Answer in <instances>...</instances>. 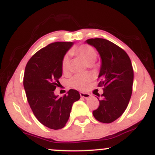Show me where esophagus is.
<instances>
[{"mask_svg": "<svg viewBox=\"0 0 155 155\" xmlns=\"http://www.w3.org/2000/svg\"><path fill=\"white\" fill-rule=\"evenodd\" d=\"M80 96H81V97H84V98H88V97H90L91 95L89 93H87V92H80Z\"/></svg>", "mask_w": 155, "mask_h": 155, "instance_id": "1", "label": "esophagus"}]
</instances>
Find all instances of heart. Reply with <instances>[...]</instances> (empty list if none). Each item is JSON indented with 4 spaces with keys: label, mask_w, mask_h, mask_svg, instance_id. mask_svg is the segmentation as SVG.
Masks as SVG:
<instances>
[{
    "label": "heart",
    "mask_w": 155,
    "mask_h": 155,
    "mask_svg": "<svg viewBox=\"0 0 155 155\" xmlns=\"http://www.w3.org/2000/svg\"><path fill=\"white\" fill-rule=\"evenodd\" d=\"M71 52L81 58L88 65L93 63L97 58V51L93 47L87 44H83L79 46V47L74 48L71 50ZM61 68L63 74H65L69 71L70 59L68 55L66 54L63 57L61 63ZM90 79L91 78L89 75H75L70 79L69 84L72 87L78 90H84L87 87Z\"/></svg>",
    "instance_id": "heart-1"
}]
</instances>
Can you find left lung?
<instances>
[{"label": "left lung", "mask_w": 155, "mask_h": 155, "mask_svg": "<svg viewBox=\"0 0 155 155\" xmlns=\"http://www.w3.org/2000/svg\"><path fill=\"white\" fill-rule=\"evenodd\" d=\"M86 42L93 46L101 55L98 87H104L103 99L92 114L99 122L111 123L127 107L133 91V69L130 59L122 48L104 38H90ZM98 96V95H97Z\"/></svg>", "instance_id": "left-lung-1"}]
</instances>
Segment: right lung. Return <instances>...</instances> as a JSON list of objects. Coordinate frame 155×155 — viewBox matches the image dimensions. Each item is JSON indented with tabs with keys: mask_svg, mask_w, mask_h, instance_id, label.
Listing matches in <instances>:
<instances>
[{
	"mask_svg": "<svg viewBox=\"0 0 155 155\" xmlns=\"http://www.w3.org/2000/svg\"><path fill=\"white\" fill-rule=\"evenodd\" d=\"M73 42H54L42 48L32 56L25 70L23 85L33 113L46 127L62 129L70 117L72 105L79 101L77 90L58 97L54 91L60 84L61 63Z\"/></svg>",
	"mask_w": 155,
	"mask_h": 155,
	"instance_id": "right-lung-1",
	"label": "right lung"
}]
</instances>
